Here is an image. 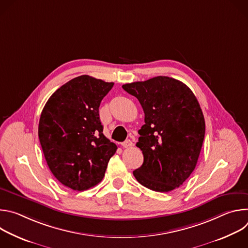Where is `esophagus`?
<instances>
[{"mask_svg":"<svg viewBox=\"0 0 248 248\" xmlns=\"http://www.w3.org/2000/svg\"><path fill=\"white\" fill-rule=\"evenodd\" d=\"M122 145L124 147V148H127V147H131L133 146V142L130 140V139H126L125 141H124V142L122 143Z\"/></svg>","mask_w":248,"mask_h":248,"instance_id":"1","label":"esophagus"}]
</instances>
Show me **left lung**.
Wrapping results in <instances>:
<instances>
[{"label":"left lung","instance_id":"8db88e82","mask_svg":"<svg viewBox=\"0 0 248 248\" xmlns=\"http://www.w3.org/2000/svg\"><path fill=\"white\" fill-rule=\"evenodd\" d=\"M123 88L138 99L145 116L136 143L144 161L133 170L135 179L158 192L181 186L195 169L205 135L196 97L185 83L168 77L126 83Z\"/></svg>","mask_w":248,"mask_h":248}]
</instances>
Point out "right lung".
Segmentation results:
<instances>
[{"mask_svg":"<svg viewBox=\"0 0 248 248\" xmlns=\"http://www.w3.org/2000/svg\"><path fill=\"white\" fill-rule=\"evenodd\" d=\"M113 86L80 76L56 90L44 106L40 144L52 173L66 187L82 191L98 185L116 153L99 117L100 103Z\"/></svg>","mask_w":248,"mask_h":248,"instance_id":"obj_1","label":"right lung"}]
</instances>
